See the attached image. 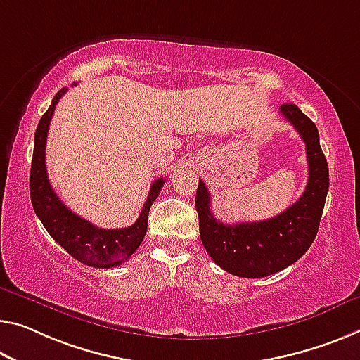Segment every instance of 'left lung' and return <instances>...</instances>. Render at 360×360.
Returning <instances> with one entry per match:
<instances>
[{"label": "left lung", "instance_id": "left-lung-1", "mask_svg": "<svg viewBox=\"0 0 360 360\" xmlns=\"http://www.w3.org/2000/svg\"><path fill=\"white\" fill-rule=\"evenodd\" d=\"M280 114L306 143L309 179L302 196L286 211L261 222L222 224L211 211V195L202 180L196 191L199 235L212 261L243 278H262L295 264L317 236L328 193V164L319 130L296 104H283Z\"/></svg>", "mask_w": 360, "mask_h": 360}]
</instances>
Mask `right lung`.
I'll list each match as a JSON object with an SVG mask.
<instances>
[{"label": "right lung", "mask_w": 360, "mask_h": 360, "mask_svg": "<svg viewBox=\"0 0 360 360\" xmlns=\"http://www.w3.org/2000/svg\"><path fill=\"white\" fill-rule=\"evenodd\" d=\"M65 91L68 88H63L56 93L51 106L43 114L37 127L30 169L32 206L53 240L59 246H63L72 257L82 264L90 265V267L110 269L130 259L131 254L141 245L148 230L149 209H151L154 199L159 196L165 180L156 179L153 181L148 199L136 222L125 229H99L88 220L82 219L80 215L72 212L69 207H65L49 184L45 162L49 122H51L58 101Z\"/></svg>", "instance_id": "1"}]
</instances>
